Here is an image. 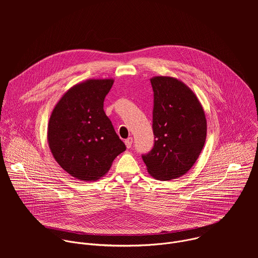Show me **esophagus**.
<instances>
[{"instance_id": "34e87169", "label": "esophagus", "mask_w": 258, "mask_h": 258, "mask_svg": "<svg viewBox=\"0 0 258 258\" xmlns=\"http://www.w3.org/2000/svg\"><path fill=\"white\" fill-rule=\"evenodd\" d=\"M124 144H125V146H126V148H127V149H130L131 147H132V144H133V138H128V139H126V140L124 141Z\"/></svg>"}]
</instances>
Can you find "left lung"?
<instances>
[{"instance_id":"left-lung-1","label":"left lung","mask_w":258,"mask_h":258,"mask_svg":"<svg viewBox=\"0 0 258 258\" xmlns=\"http://www.w3.org/2000/svg\"><path fill=\"white\" fill-rule=\"evenodd\" d=\"M153 149L142 158L149 174L170 180L187 173L206 140L204 109L194 92L177 79L154 77Z\"/></svg>"}]
</instances>
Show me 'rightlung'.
Wrapping results in <instances>:
<instances>
[{
  "label": "right lung",
  "instance_id": "obj_1",
  "mask_svg": "<svg viewBox=\"0 0 258 258\" xmlns=\"http://www.w3.org/2000/svg\"><path fill=\"white\" fill-rule=\"evenodd\" d=\"M114 80L90 79L58 101L48 124V143L57 163L70 175L94 181L104 176L125 145L104 112Z\"/></svg>",
  "mask_w": 258,
  "mask_h": 258
}]
</instances>
